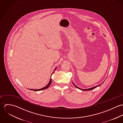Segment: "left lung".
<instances>
[{"instance_id": "left-lung-1", "label": "left lung", "mask_w": 123, "mask_h": 123, "mask_svg": "<svg viewBox=\"0 0 123 123\" xmlns=\"http://www.w3.org/2000/svg\"><path fill=\"white\" fill-rule=\"evenodd\" d=\"M104 81H103L101 84H99V85H97V86H95V87H92V88H88V89H82V88H79L78 87L76 86V85L73 83V82H72V83H73V85H74V86H75L76 88H79V89H81V90H83V91H86V90H92V89H94V88H97V87H98L99 86H100V85H102V84L104 83Z\"/></svg>"}]
</instances>
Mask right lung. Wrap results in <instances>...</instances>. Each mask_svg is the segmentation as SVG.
<instances>
[{
	"label": "right lung",
	"mask_w": 123,
	"mask_h": 123,
	"mask_svg": "<svg viewBox=\"0 0 123 123\" xmlns=\"http://www.w3.org/2000/svg\"><path fill=\"white\" fill-rule=\"evenodd\" d=\"M56 68L55 69V70H54V71H55V70H56ZM53 73H54V72H53L52 74H53ZM52 75H51V76L50 80V81H49V82L48 83V84L45 87H43V88H42L37 89H30V90H33V91H40V90H44V89H45L47 88H48V87L50 86V85H51V83H52V78H51Z\"/></svg>",
	"instance_id": "obj_1"
}]
</instances>
